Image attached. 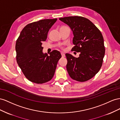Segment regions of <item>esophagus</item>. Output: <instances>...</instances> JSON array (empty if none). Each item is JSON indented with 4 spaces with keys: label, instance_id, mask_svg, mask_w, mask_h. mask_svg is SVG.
Instances as JSON below:
<instances>
[{
    "label": "esophagus",
    "instance_id": "obj_1",
    "mask_svg": "<svg viewBox=\"0 0 120 120\" xmlns=\"http://www.w3.org/2000/svg\"><path fill=\"white\" fill-rule=\"evenodd\" d=\"M61 56H62V57H65V54L63 52H61Z\"/></svg>",
    "mask_w": 120,
    "mask_h": 120
}]
</instances>
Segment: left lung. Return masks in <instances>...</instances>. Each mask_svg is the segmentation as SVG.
I'll return each instance as SVG.
<instances>
[{
  "label": "left lung",
  "mask_w": 120,
  "mask_h": 120,
  "mask_svg": "<svg viewBox=\"0 0 120 120\" xmlns=\"http://www.w3.org/2000/svg\"><path fill=\"white\" fill-rule=\"evenodd\" d=\"M59 19L73 32L74 46L71 51L80 53L78 58L65 54L68 74L77 81L90 80L100 71L103 62L105 48L102 34L90 20L84 17L67 16Z\"/></svg>",
  "instance_id": "1"
}]
</instances>
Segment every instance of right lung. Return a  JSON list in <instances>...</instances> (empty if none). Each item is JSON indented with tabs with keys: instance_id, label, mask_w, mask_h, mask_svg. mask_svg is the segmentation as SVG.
<instances>
[{
	"instance_id": "1",
	"label": "right lung",
	"mask_w": 120,
	"mask_h": 120,
	"mask_svg": "<svg viewBox=\"0 0 120 120\" xmlns=\"http://www.w3.org/2000/svg\"><path fill=\"white\" fill-rule=\"evenodd\" d=\"M57 19H45L29 23L16 40V59L25 77L30 81L42 84L52 79L58 61L59 51L53 50L48 56L43 54L42 42Z\"/></svg>"
}]
</instances>
